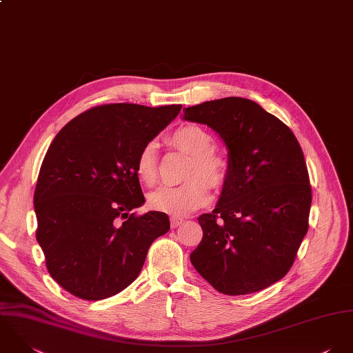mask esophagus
<instances>
[{"label":"esophagus","instance_id":"1","mask_svg":"<svg viewBox=\"0 0 353 353\" xmlns=\"http://www.w3.org/2000/svg\"><path fill=\"white\" fill-rule=\"evenodd\" d=\"M181 223H184V218L176 216V215H172V216H170V226H172V228H177V226H180Z\"/></svg>","mask_w":353,"mask_h":353}]
</instances>
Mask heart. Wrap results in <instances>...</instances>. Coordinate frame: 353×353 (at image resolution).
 I'll return each mask as SVG.
<instances>
[{"label":"heart","instance_id":"1","mask_svg":"<svg viewBox=\"0 0 353 353\" xmlns=\"http://www.w3.org/2000/svg\"><path fill=\"white\" fill-rule=\"evenodd\" d=\"M170 144L188 152L192 157L187 181L179 187H162L152 192L148 205L157 212L181 216L203 208L209 199V185L221 188L229 177V159L216 152L215 141L203 128L187 124L179 127L169 137ZM137 176L141 183L151 187L158 179V159L154 143H147L137 159Z\"/></svg>","mask_w":353,"mask_h":353}]
</instances>
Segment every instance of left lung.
<instances>
[{
	"label": "left lung",
	"instance_id": "8db88e82",
	"mask_svg": "<svg viewBox=\"0 0 353 353\" xmlns=\"http://www.w3.org/2000/svg\"><path fill=\"white\" fill-rule=\"evenodd\" d=\"M228 147L230 173L216 208L202 214L196 272L221 293L237 296L280 281L308 230L311 185L293 132L256 102L228 97L184 108Z\"/></svg>",
	"mask_w": 353,
	"mask_h": 353
}]
</instances>
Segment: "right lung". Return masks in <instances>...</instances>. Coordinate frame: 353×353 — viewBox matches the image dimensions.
<instances>
[{
    "label": "right lung",
    "mask_w": 353,
    "mask_h": 353,
    "mask_svg": "<svg viewBox=\"0 0 353 353\" xmlns=\"http://www.w3.org/2000/svg\"><path fill=\"white\" fill-rule=\"evenodd\" d=\"M108 103L71 120L52 141L37 181V240L52 279L73 296L102 300L135 281L152 241L170 229L144 203L137 159L181 110Z\"/></svg>",
    "instance_id": "1"
}]
</instances>
